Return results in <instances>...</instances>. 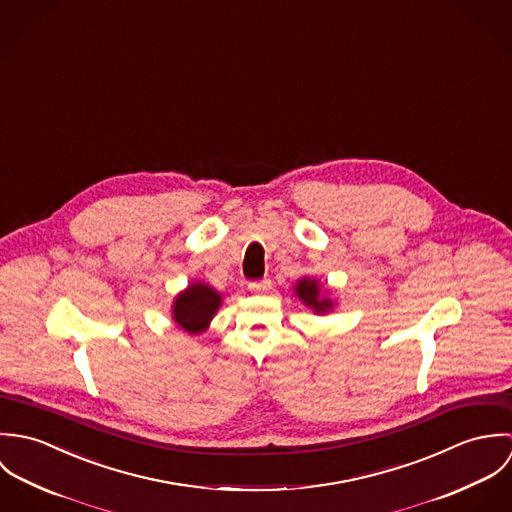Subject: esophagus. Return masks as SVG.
<instances>
[{"label":"esophagus","instance_id":"34e87169","mask_svg":"<svg viewBox=\"0 0 512 512\" xmlns=\"http://www.w3.org/2000/svg\"><path fill=\"white\" fill-rule=\"evenodd\" d=\"M272 288V280L270 278H262V280H254L248 284V290L254 293L268 292Z\"/></svg>","mask_w":512,"mask_h":512}]
</instances>
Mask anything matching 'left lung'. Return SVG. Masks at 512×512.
<instances>
[{
  "instance_id": "left-lung-1",
  "label": "left lung",
  "mask_w": 512,
  "mask_h": 512,
  "mask_svg": "<svg viewBox=\"0 0 512 512\" xmlns=\"http://www.w3.org/2000/svg\"><path fill=\"white\" fill-rule=\"evenodd\" d=\"M295 293L299 295V299L305 303V305H309V307H313L315 311H327L329 307H331V301L329 299H323L321 295H319V288H317V282L315 280H301L299 284H297V288H295Z\"/></svg>"
}]
</instances>
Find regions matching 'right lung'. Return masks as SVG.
I'll return each mask as SVG.
<instances>
[{"mask_svg":"<svg viewBox=\"0 0 512 512\" xmlns=\"http://www.w3.org/2000/svg\"><path fill=\"white\" fill-rule=\"evenodd\" d=\"M220 295L207 284H193L173 303V319L189 333L207 329L215 311L219 309Z\"/></svg>","mask_w":512,"mask_h":512,"instance_id":"right-lung-1","label":"right lung"}]
</instances>
